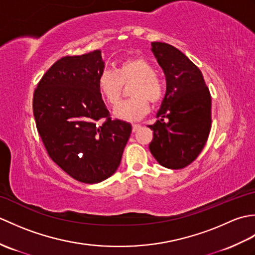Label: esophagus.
Instances as JSON below:
<instances>
[{"label": "esophagus", "instance_id": "obj_1", "mask_svg": "<svg viewBox=\"0 0 255 255\" xmlns=\"http://www.w3.org/2000/svg\"><path fill=\"white\" fill-rule=\"evenodd\" d=\"M140 127H141V126H140L139 124H132V131L136 132L137 130H139Z\"/></svg>", "mask_w": 255, "mask_h": 255}]
</instances>
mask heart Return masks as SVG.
Returning a JSON list of instances; mask_svg holds the SVG:
<instances>
[{
	"label": "heart",
	"mask_w": 255,
	"mask_h": 255,
	"mask_svg": "<svg viewBox=\"0 0 255 255\" xmlns=\"http://www.w3.org/2000/svg\"><path fill=\"white\" fill-rule=\"evenodd\" d=\"M133 82L129 91L133 97L114 108V115L124 121H138L149 111L148 100L156 104L164 96V83L155 74L154 67L141 57H130L117 64L115 71H102L97 85L103 99L114 106L120 99L124 85Z\"/></svg>",
	"instance_id": "obj_1"
}]
</instances>
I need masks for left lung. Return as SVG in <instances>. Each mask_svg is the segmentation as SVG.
Wrapping results in <instances>:
<instances>
[{
    "mask_svg": "<svg viewBox=\"0 0 255 255\" xmlns=\"http://www.w3.org/2000/svg\"><path fill=\"white\" fill-rule=\"evenodd\" d=\"M166 78V92L153 130L150 152L159 163L172 170L191 164L202 152L211 128V96L200 70L165 42L151 44Z\"/></svg>",
    "mask_w": 255,
    "mask_h": 255,
    "instance_id": "8db88e82",
    "label": "left lung"
}]
</instances>
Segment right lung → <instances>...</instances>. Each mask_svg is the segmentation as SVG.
I'll use <instances>...</instances> for the list:
<instances>
[{
  "label": "right lung",
  "instance_id": "1",
  "mask_svg": "<svg viewBox=\"0 0 255 255\" xmlns=\"http://www.w3.org/2000/svg\"><path fill=\"white\" fill-rule=\"evenodd\" d=\"M102 71L100 50L63 57L44 74L32 99L48 154L67 174L86 184L116 172L131 133L130 124L110 117L97 85Z\"/></svg>",
  "mask_w": 255,
  "mask_h": 255
}]
</instances>
